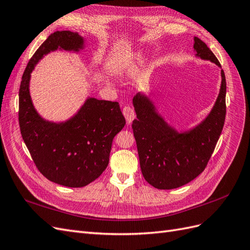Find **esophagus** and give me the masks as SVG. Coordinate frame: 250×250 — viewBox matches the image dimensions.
I'll return each mask as SVG.
<instances>
[{
  "instance_id": "34e87169",
  "label": "esophagus",
  "mask_w": 250,
  "mask_h": 250,
  "mask_svg": "<svg viewBox=\"0 0 250 250\" xmlns=\"http://www.w3.org/2000/svg\"><path fill=\"white\" fill-rule=\"evenodd\" d=\"M123 113H124V115H125V120H126V123L127 124H132V121L134 120V118H135V111L131 108V106H125L124 108V110H123Z\"/></svg>"
}]
</instances>
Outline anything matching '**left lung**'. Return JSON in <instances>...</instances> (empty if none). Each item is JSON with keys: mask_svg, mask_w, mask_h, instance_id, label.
Segmentation results:
<instances>
[{"mask_svg": "<svg viewBox=\"0 0 250 250\" xmlns=\"http://www.w3.org/2000/svg\"><path fill=\"white\" fill-rule=\"evenodd\" d=\"M197 58L220 62L204 42L194 38ZM221 85L211 111L200 124L179 132L168 125L148 96L137 93L133 98L136 119L132 127L136 140L141 173L158 189H173L194 180L200 175L222 132L226 114V81L221 70Z\"/></svg>", "mask_w": 250, "mask_h": 250, "instance_id": "left-lung-1", "label": "left lung"}]
</instances>
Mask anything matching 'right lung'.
<instances>
[{"label":"right lung","instance_id":"right-lung-1","mask_svg":"<svg viewBox=\"0 0 250 250\" xmlns=\"http://www.w3.org/2000/svg\"><path fill=\"white\" fill-rule=\"evenodd\" d=\"M84 39L69 30L50 34L28 62L19 92L21 134L34 165L48 180L68 188L94 181L109 165L112 141L125 125L116 102L85 99L75 115L62 123L42 118L32 104L31 72L44 55L55 50L78 52Z\"/></svg>","mask_w":250,"mask_h":250}]
</instances>
